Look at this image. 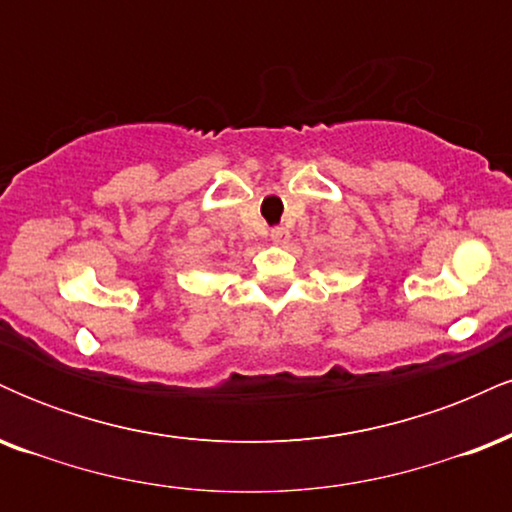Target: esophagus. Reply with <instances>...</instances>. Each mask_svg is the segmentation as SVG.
<instances>
[{"instance_id":"esophagus-1","label":"esophagus","mask_w":512,"mask_h":512,"mask_svg":"<svg viewBox=\"0 0 512 512\" xmlns=\"http://www.w3.org/2000/svg\"><path fill=\"white\" fill-rule=\"evenodd\" d=\"M269 238H272V243H286V240H289V231L281 226H276L269 231Z\"/></svg>"}]
</instances>
